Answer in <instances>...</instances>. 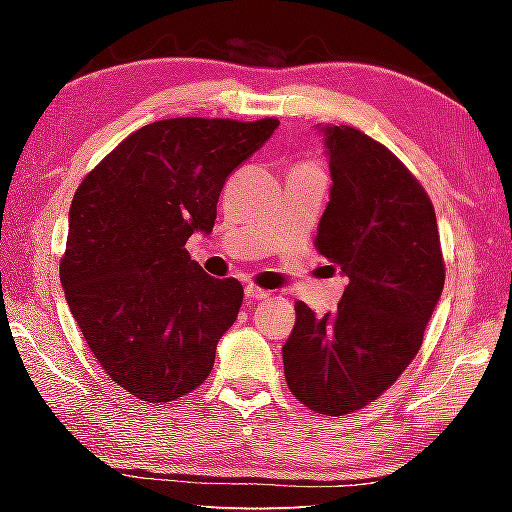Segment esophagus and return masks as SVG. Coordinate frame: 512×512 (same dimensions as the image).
<instances>
[{"mask_svg":"<svg viewBox=\"0 0 512 512\" xmlns=\"http://www.w3.org/2000/svg\"><path fill=\"white\" fill-rule=\"evenodd\" d=\"M266 296H268V291L255 287V284H246V298H250V300H262V298H266Z\"/></svg>","mask_w":512,"mask_h":512,"instance_id":"34e87169","label":"esophagus"}]
</instances>
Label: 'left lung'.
Here are the masks:
<instances>
[{
	"instance_id": "1",
	"label": "left lung",
	"mask_w": 512,
	"mask_h": 512,
	"mask_svg": "<svg viewBox=\"0 0 512 512\" xmlns=\"http://www.w3.org/2000/svg\"><path fill=\"white\" fill-rule=\"evenodd\" d=\"M323 133L332 189L316 250L350 284L323 318L296 302L282 359L298 402L345 415L377 400L409 368L443 296L445 262L431 198L400 158L352 126Z\"/></svg>"
}]
</instances>
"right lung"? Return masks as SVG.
<instances>
[{"instance_id": "right-lung-1", "label": "right lung", "mask_w": 512, "mask_h": 512, "mask_svg": "<svg viewBox=\"0 0 512 512\" xmlns=\"http://www.w3.org/2000/svg\"><path fill=\"white\" fill-rule=\"evenodd\" d=\"M277 126L273 117L153 121L76 189L60 282L90 352L137 400L173 402L210 375L244 287L207 275L185 244L212 232L225 180Z\"/></svg>"}]
</instances>
